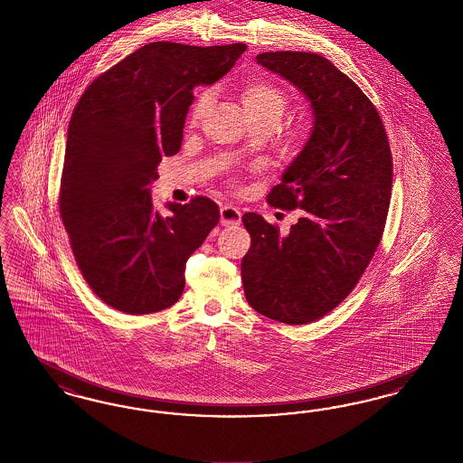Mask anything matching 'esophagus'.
Returning <instances> with one entry per match:
<instances>
[{
  "mask_svg": "<svg viewBox=\"0 0 463 463\" xmlns=\"http://www.w3.org/2000/svg\"><path fill=\"white\" fill-rule=\"evenodd\" d=\"M221 222L222 225H225V227L238 225L241 222V212L234 206H222Z\"/></svg>",
  "mask_w": 463,
  "mask_h": 463,
  "instance_id": "obj_1",
  "label": "esophagus"
}]
</instances>
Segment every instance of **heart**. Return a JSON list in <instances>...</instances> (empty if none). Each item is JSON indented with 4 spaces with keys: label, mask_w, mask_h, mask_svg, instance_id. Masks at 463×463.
<instances>
[{
    "label": "heart",
    "mask_w": 463,
    "mask_h": 463,
    "mask_svg": "<svg viewBox=\"0 0 463 463\" xmlns=\"http://www.w3.org/2000/svg\"><path fill=\"white\" fill-rule=\"evenodd\" d=\"M240 99H241L242 110L248 119L264 118V119H272L278 125L287 110V95L267 81H246L240 90ZM206 106H208V95L203 93L196 100V104L193 106V112H191L193 123H196L204 114Z\"/></svg>",
    "instance_id": "heart-1"
}]
</instances>
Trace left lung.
I'll return each instance as SVG.
<instances>
[{"mask_svg":"<svg viewBox=\"0 0 463 463\" xmlns=\"http://www.w3.org/2000/svg\"><path fill=\"white\" fill-rule=\"evenodd\" d=\"M257 62L307 99L312 127L267 201L302 210L287 236L259 213H244L251 246L242 257L248 304L285 325L312 323L357 285L383 232L392 157L370 99L328 59L265 52Z\"/></svg>","mask_w":463,"mask_h":463,"instance_id":"obj_1","label":"left lung"}]
</instances>
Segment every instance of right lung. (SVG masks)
I'll return each instance as SVG.
<instances>
[{
    "label": "right lung",
    "mask_w": 463,
    "mask_h": 463,
    "mask_svg": "<svg viewBox=\"0 0 463 463\" xmlns=\"http://www.w3.org/2000/svg\"><path fill=\"white\" fill-rule=\"evenodd\" d=\"M246 44H144L99 76L69 121L59 208L71 248L95 295L127 314L172 307L185 262L219 223L212 199L166 203L149 184L178 153L194 89L225 76Z\"/></svg>",
    "instance_id": "1"
}]
</instances>
